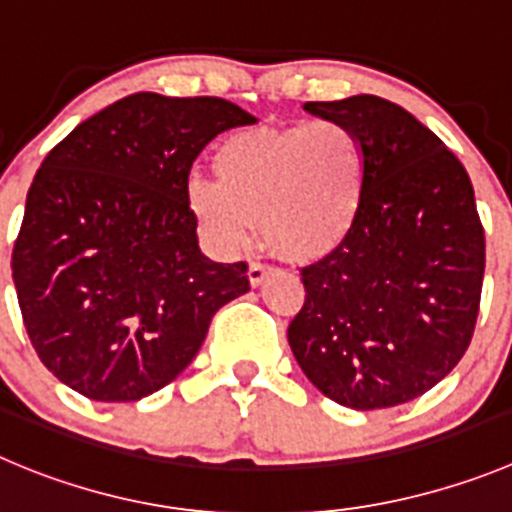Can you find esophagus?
I'll return each instance as SVG.
<instances>
[{
    "mask_svg": "<svg viewBox=\"0 0 512 512\" xmlns=\"http://www.w3.org/2000/svg\"><path fill=\"white\" fill-rule=\"evenodd\" d=\"M267 272H270V267L265 262H252L250 270H247V278H250L252 285H260L267 278Z\"/></svg>",
    "mask_w": 512,
    "mask_h": 512,
    "instance_id": "34e87169",
    "label": "esophagus"
}]
</instances>
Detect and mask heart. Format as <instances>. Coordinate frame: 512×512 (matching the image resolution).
Here are the masks:
<instances>
[{"instance_id":"heart-1","label":"heart","mask_w":512,"mask_h":512,"mask_svg":"<svg viewBox=\"0 0 512 512\" xmlns=\"http://www.w3.org/2000/svg\"><path fill=\"white\" fill-rule=\"evenodd\" d=\"M214 176H191L186 207L224 252L262 237L290 260H318L336 250L366 199L364 141L336 118L283 128H245L212 156Z\"/></svg>"}]
</instances>
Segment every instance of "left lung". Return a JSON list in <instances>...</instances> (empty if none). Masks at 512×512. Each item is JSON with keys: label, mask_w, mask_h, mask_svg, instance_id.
<instances>
[{"label": "left lung", "mask_w": 512, "mask_h": 512, "mask_svg": "<svg viewBox=\"0 0 512 512\" xmlns=\"http://www.w3.org/2000/svg\"><path fill=\"white\" fill-rule=\"evenodd\" d=\"M364 141L366 199L351 234L300 267L305 303L288 326L303 374L343 407L412 401L450 374L475 333L485 229L442 138L379 95L305 103Z\"/></svg>", "instance_id": "obj_1"}]
</instances>
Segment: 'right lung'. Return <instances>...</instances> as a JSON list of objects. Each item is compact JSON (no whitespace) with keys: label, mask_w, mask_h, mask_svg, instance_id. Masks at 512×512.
Returning <instances> with one entry per match:
<instances>
[{"label":"right lung","mask_w":512,"mask_h":512,"mask_svg":"<svg viewBox=\"0 0 512 512\" xmlns=\"http://www.w3.org/2000/svg\"><path fill=\"white\" fill-rule=\"evenodd\" d=\"M255 118L229 100L136 93L80 123L42 161L12 250L27 336L65 386L138 401L176 379L214 313L250 290L212 262L186 207L191 166Z\"/></svg>","instance_id":"right-lung-1"}]
</instances>
